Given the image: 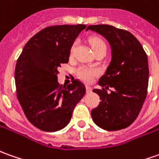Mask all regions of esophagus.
Segmentation results:
<instances>
[{
    "label": "esophagus",
    "mask_w": 159,
    "mask_h": 159,
    "mask_svg": "<svg viewBox=\"0 0 159 159\" xmlns=\"http://www.w3.org/2000/svg\"><path fill=\"white\" fill-rule=\"evenodd\" d=\"M86 90H87V92L89 93V92H91L92 91V88L89 86V85H86Z\"/></svg>",
    "instance_id": "34e87169"
}]
</instances>
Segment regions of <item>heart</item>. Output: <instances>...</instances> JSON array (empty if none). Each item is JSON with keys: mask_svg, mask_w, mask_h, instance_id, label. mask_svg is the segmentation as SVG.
Returning <instances> with one entry per match:
<instances>
[{"mask_svg": "<svg viewBox=\"0 0 159 159\" xmlns=\"http://www.w3.org/2000/svg\"><path fill=\"white\" fill-rule=\"evenodd\" d=\"M75 44L74 43L72 44L70 48V55H73L74 50L75 48ZM90 45L91 48L93 49V51H96L100 48H106V44L105 43L99 38H93L90 40ZM77 75L79 76L82 80H84L85 82H89L90 80L93 78V76L98 75V70L95 69H91V68H88V67H80L79 69L76 71Z\"/></svg>", "mask_w": 159, "mask_h": 159, "instance_id": "1", "label": "heart"}]
</instances>
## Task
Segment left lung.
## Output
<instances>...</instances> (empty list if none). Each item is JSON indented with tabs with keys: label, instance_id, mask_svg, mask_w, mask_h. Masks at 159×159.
I'll return each mask as SVG.
<instances>
[{
	"label": "left lung",
	"instance_id": "1",
	"mask_svg": "<svg viewBox=\"0 0 159 159\" xmlns=\"http://www.w3.org/2000/svg\"><path fill=\"white\" fill-rule=\"evenodd\" d=\"M86 30L101 34L110 43L111 60L93 92L101 102L91 111L94 123L106 130L130 125L139 116L147 95L149 66L146 53L131 33L111 25H90ZM103 87L113 89L108 93Z\"/></svg>",
	"mask_w": 159,
	"mask_h": 159
}]
</instances>
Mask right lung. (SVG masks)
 I'll return each mask as SVG.
<instances>
[{"mask_svg":"<svg viewBox=\"0 0 159 159\" xmlns=\"http://www.w3.org/2000/svg\"><path fill=\"white\" fill-rule=\"evenodd\" d=\"M85 28L83 24L45 28L30 39L17 60V98L28 120L42 130L52 132L66 127L86 93L79 80L67 87L57 81L58 68L69 61L71 46Z\"/></svg>","mask_w":159,"mask_h":159,"instance_id":"obj_1","label":"right lung"}]
</instances>
